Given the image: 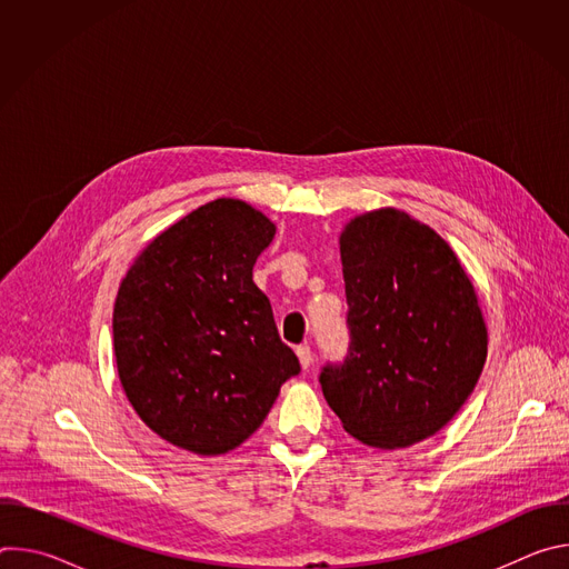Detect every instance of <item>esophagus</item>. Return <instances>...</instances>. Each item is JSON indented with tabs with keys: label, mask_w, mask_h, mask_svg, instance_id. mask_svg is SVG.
<instances>
[{
	"label": "esophagus",
	"mask_w": 569,
	"mask_h": 569,
	"mask_svg": "<svg viewBox=\"0 0 569 569\" xmlns=\"http://www.w3.org/2000/svg\"><path fill=\"white\" fill-rule=\"evenodd\" d=\"M297 358H299V362H301L303 369H310V365H312V351H310L308 345H299V347H297Z\"/></svg>",
	"instance_id": "1"
}]
</instances>
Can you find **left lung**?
<instances>
[{
    "mask_svg": "<svg viewBox=\"0 0 569 569\" xmlns=\"http://www.w3.org/2000/svg\"><path fill=\"white\" fill-rule=\"evenodd\" d=\"M349 349L319 385L345 430L408 448L441 430L486 362L475 288L448 242L396 209L365 213L340 238Z\"/></svg>",
    "mask_w": 569,
    "mask_h": 569,
    "instance_id": "8db88e82",
    "label": "left lung"
}]
</instances>
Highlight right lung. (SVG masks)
<instances>
[{
	"label": "right lung",
	"instance_id": "add662e5",
	"mask_svg": "<svg viewBox=\"0 0 569 569\" xmlns=\"http://www.w3.org/2000/svg\"><path fill=\"white\" fill-rule=\"evenodd\" d=\"M272 238L261 211L220 198L159 233L121 281L112 315L121 385L141 421L178 448L240 446L301 371L252 281Z\"/></svg>",
	"mask_w": 569,
	"mask_h": 569
}]
</instances>
